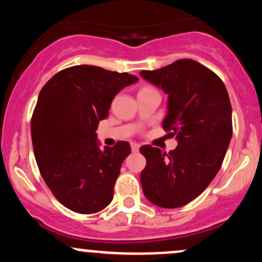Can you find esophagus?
<instances>
[{"instance_id": "1", "label": "esophagus", "mask_w": 262, "mask_h": 262, "mask_svg": "<svg viewBox=\"0 0 262 262\" xmlns=\"http://www.w3.org/2000/svg\"><path fill=\"white\" fill-rule=\"evenodd\" d=\"M130 145H132V150H133V151H138V150H139V148H140V145L138 143H132Z\"/></svg>"}]
</instances>
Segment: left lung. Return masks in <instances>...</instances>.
<instances>
[{
  "mask_svg": "<svg viewBox=\"0 0 262 262\" xmlns=\"http://www.w3.org/2000/svg\"><path fill=\"white\" fill-rule=\"evenodd\" d=\"M140 76L167 95L162 127L177 140L169 154L141 146L146 159L141 187L155 206L182 207L200 196L221 169L233 134L229 95L217 75L191 59Z\"/></svg>",
  "mask_w": 262,
  "mask_h": 262,
  "instance_id": "left-lung-1",
  "label": "left lung"
}]
</instances>
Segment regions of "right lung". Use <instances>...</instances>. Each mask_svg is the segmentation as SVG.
<instances>
[{
	"label": "right lung",
	"instance_id": "obj_1",
	"mask_svg": "<svg viewBox=\"0 0 262 262\" xmlns=\"http://www.w3.org/2000/svg\"><path fill=\"white\" fill-rule=\"evenodd\" d=\"M139 81L127 73L76 65L45 83L31 122L39 171L56 200L81 214L100 212L112 202L128 141L100 148L98 123L106 119L114 96Z\"/></svg>",
	"mask_w": 262,
	"mask_h": 262
}]
</instances>
